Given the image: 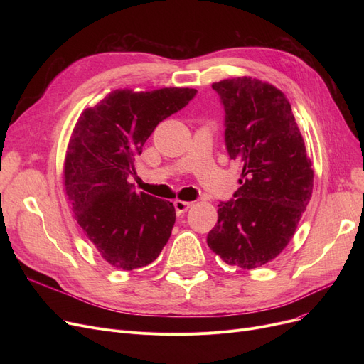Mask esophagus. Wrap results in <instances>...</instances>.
Here are the masks:
<instances>
[{
    "mask_svg": "<svg viewBox=\"0 0 364 364\" xmlns=\"http://www.w3.org/2000/svg\"><path fill=\"white\" fill-rule=\"evenodd\" d=\"M174 206H176V211L177 214H184L187 209L192 206V202H184V200H176L174 202Z\"/></svg>",
    "mask_w": 364,
    "mask_h": 364,
    "instance_id": "34e87169",
    "label": "esophagus"
}]
</instances>
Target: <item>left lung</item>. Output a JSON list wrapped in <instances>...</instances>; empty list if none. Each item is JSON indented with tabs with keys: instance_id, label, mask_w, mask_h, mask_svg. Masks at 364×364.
<instances>
[{
	"instance_id": "obj_1",
	"label": "left lung",
	"mask_w": 364,
	"mask_h": 364,
	"mask_svg": "<svg viewBox=\"0 0 364 364\" xmlns=\"http://www.w3.org/2000/svg\"><path fill=\"white\" fill-rule=\"evenodd\" d=\"M224 106L228 156L242 166L240 187L220 202L208 233L211 251L228 265L257 269L292 239L313 193L314 171L289 100L250 76L213 84Z\"/></svg>"
}]
</instances>
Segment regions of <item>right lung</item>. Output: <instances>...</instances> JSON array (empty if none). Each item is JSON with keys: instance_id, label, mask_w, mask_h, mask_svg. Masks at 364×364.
<instances>
[{"instance_id": "right-lung-1", "label": "right lung", "mask_w": 364, "mask_h": 364, "mask_svg": "<svg viewBox=\"0 0 364 364\" xmlns=\"http://www.w3.org/2000/svg\"><path fill=\"white\" fill-rule=\"evenodd\" d=\"M193 88L114 90L76 122L65 159V188L75 220L110 265L134 270L155 261L176 223L169 200L137 193L134 156L159 122L196 95Z\"/></svg>"}]
</instances>
